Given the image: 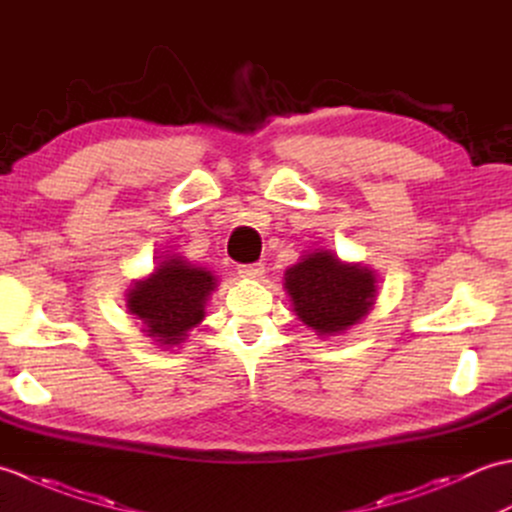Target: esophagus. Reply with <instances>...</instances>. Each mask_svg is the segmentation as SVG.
Here are the masks:
<instances>
[{"mask_svg":"<svg viewBox=\"0 0 512 512\" xmlns=\"http://www.w3.org/2000/svg\"><path fill=\"white\" fill-rule=\"evenodd\" d=\"M239 277L244 279H262V275L266 273L264 264H248V266H239Z\"/></svg>","mask_w":512,"mask_h":512,"instance_id":"esophagus-1","label":"esophagus"}]
</instances>
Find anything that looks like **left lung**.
<instances>
[{
  "label": "left lung",
  "mask_w": 512,
  "mask_h": 512,
  "mask_svg": "<svg viewBox=\"0 0 512 512\" xmlns=\"http://www.w3.org/2000/svg\"><path fill=\"white\" fill-rule=\"evenodd\" d=\"M292 310L319 336L343 334L365 319L376 303V273L314 248L284 273Z\"/></svg>",
  "instance_id": "1"
}]
</instances>
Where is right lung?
Here are the masks:
<instances>
[{
    "label": "right lung",
    "instance_id": "obj_1",
    "mask_svg": "<svg viewBox=\"0 0 512 512\" xmlns=\"http://www.w3.org/2000/svg\"><path fill=\"white\" fill-rule=\"evenodd\" d=\"M158 259V257H156ZM217 288L213 270L191 264L182 255H162V262L127 290V312L143 323L156 345L171 350L184 343L189 332L204 319L206 301Z\"/></svg>",
    "mask_w": 512,
    "mask_h": 512
}]
</instances>
